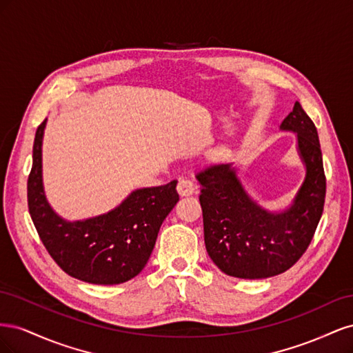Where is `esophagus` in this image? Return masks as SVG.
<instances>
[{
    "label": "esophagus",
    "mask_w": 353,
    "mask_h": 353,
    "mask_svg": "<svg viewBox=\"0 0 353 353\" xmlns=\"http://www.w3.org/2000/svg\"><path fill=\"white\" fill-rule=\"evenodd\" d=\"M176 190H178V193H179V196H183V197H185V196H191L193 193H196V190H197V185L193 183V181H190V179H185V178H181L179 181H178V185H176Z\"/></svg>",
    "instance_id": "1"
}]
</instances>
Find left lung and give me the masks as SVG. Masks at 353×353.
Listing matches in <instances>:
<instances>
[{
  "label": "left lung",
  "instance_id": "1",
  "mask_svg": "<svg viewBox=\"0 0 353 353\" xmlns=\"http://www.w3.org/2000/svg\"><path fill=\"white\" fill-rule=\"evenodd\" d=\"M280 130L297 134V152L306 176L293 205L272 213L252 200L231 163L200 169L206 250L227 275L259 280L287 271L311 244L325 200V174L321 145L311 117L299 101Z\"/></svg>",
  "mask_w": 353,
  "mask_h": 353
}]
</instances>
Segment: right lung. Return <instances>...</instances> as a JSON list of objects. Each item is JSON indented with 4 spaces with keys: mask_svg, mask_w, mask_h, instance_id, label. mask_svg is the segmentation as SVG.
Segmentation results:
<instances>
[{
    "mask_svg": "<svg viewBox=\"0 0 353 353\" xmlns=\"http://www.w3.org/2000/svg\"><path fill=\"white\" fill-rule=\"evenodd\" d=\"M44 128L46 121L35 134L34 160L28 178L29 213L42 244L73 279L101 285L134 279L143 271L160 225L179 200L178 181L135 190L104 215L69 222L51 209L42 185Z\"/></svg>",
    "mask_w": 353,
    "mask_h": 353,
    "instance_id": "add662e5",
    "label": "right lung"
}]
</instances>
